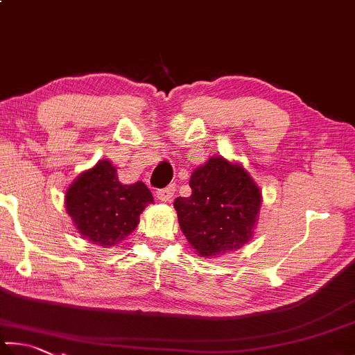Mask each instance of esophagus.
Listing matches in <instances>:
<instances>
[{"instance_id": "esophagus-1", "label": "esophagus", "mask_w": 355, "mask_h": 355, "mask_svg": "<svg viewBox=\"0 0 355 355\" xmlns=\"http://www.w3.org/2000/svg\"><path fill=\"white\" fill-rule=\"evenodd\" d=\"M173 192H175V188H173V186H167L164 189L157 191V198L161 200V202H171L173 197Z\"/></svg>"}]
</instances>
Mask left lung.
Segmentation results:
<instances>
[{
    "instance_id": "1",
    "label": "left lung",
    "mask_w": 355,
    "mask_h": 355,
    "mask_svg": "<svg viewBox=\"0 0 355 355\" xmlns=\"http://www.w3.org/2000/svg\"><path fill=\"white\" fill-rule=\"evenodd\" d=\"M191 197L173 202L189 245L205 259L242 248L259 218L262 191L241 163L211 157L192 172Z\"/></svg>"
}]
</instances>
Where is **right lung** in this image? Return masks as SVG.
<instances>
[{
  "label": "right lung",
  "mask_w": 355,
  "mask_h": 355,
  "mask_svg": "<svg viewBox=\"0 0 355 355\" xmlns=\"http://www.w3.org/2000/svg\"><path fill=\"white\" fill-rule=\"evenodd\" d=\"M153 203L143 182L122 184L110 159H99L69 184L65 208L83 239L102 248L118 245L137 230L139 216Z\"/></svg>",
  "instance_id": "1"
}]
</instances>
